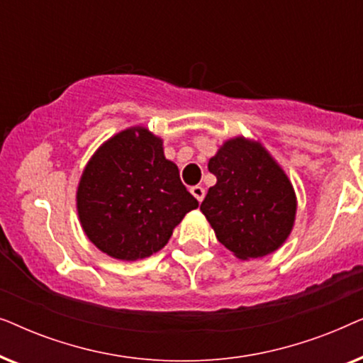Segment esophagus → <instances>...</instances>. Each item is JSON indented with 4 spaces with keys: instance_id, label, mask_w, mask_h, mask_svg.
<instances>
[{
    "instance_id": "obj_1",
    "label": "esophagus",
    "mask_w": 363,
    "mask_h": 363,
    "mask_svg": "<svg viewBox=\"0 0 363 363\" xmlns=\"http://www.w3.org/2000/svg\"><path fill=\"white\" fill-rule=\"evenodd\" d=\"M190 191H191V195L195 196L198 201H203V198H205V188L200 186V185L191 186V188H190Z\"/></svg>"
}]
</instances>
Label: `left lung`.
I'll use <instances>...</instances> for the list:
<instances>
[{
  "mask_svg": "<svg viewBox=\"0 0 363 363\" xmlns=\"http://www.w3.org/2000/svg\"><path fill=\"white\" fill-rule=\"evenodd\" d=\"M216 185L200 210L218 241L240 259L271 255L291 235L296 193L284 170L259 142L236 137L208 162Z\"/></svg>",
  "mask_w": 363,
  "mask_h": 363,
  "instance_id": "1",
  "label": "left lung"
}]
</instances>
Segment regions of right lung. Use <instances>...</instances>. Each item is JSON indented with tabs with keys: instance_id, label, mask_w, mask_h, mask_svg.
<instances>
[{
	"instance_id": "right-lung-1",
	"label": "right lung",
	"mask_w": 363,
	"mask_h": 363,
	"mask_svg": "<svg viewBox=\"0 0 363 363\" xmlns=\"http://www.w3.org/2000/svg\"><path fill=\"white\" fill-rule=\"evenodd\" d=\"M145 127L118 132L89 160L77 188V213L89 240L106 255L137 261L160 251L196 198Z\"/></svg>"
}]
</instances>
